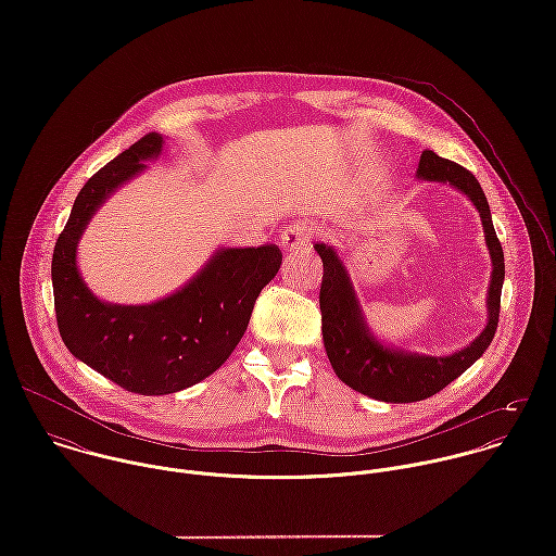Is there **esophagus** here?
I'll return each instance as SVG.
<instances>
[{
    "label": "esophagus",
    "mask_w": 556,
    "mask_h": 556,
    "mask_svg": "<svg viewBox=\"0 0 556 556\" xmlns=\"http://www.w3.org/2000/svg\"><path fill=\"white\" fill-rule=\"evenodd\" d=\"M314 228L299 222V224H290L279 232V247L283 251H299V249H307L312 242Z\"/></svg>",
    "instance_id": "obj_1"
}]
</instances>
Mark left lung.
<instances>
[{
	"mask_svg": "<svg viewBox=\"0 0 556 556\" xmlns=\"http://www.w3.org/2000/svg\"><path fill=\"white\" fill-rule=\"evenodd\" d=\"M416 176L425 182H448L480 211L486 247L493 262V277L486 299L489 324L478 339L448 356H427L399 348H387L367 328L350 275L337 251L326 244H314V251L319 253L324 262L319 305L324 345L332 369L348 387L382 403H416L444 389L486 352L500 324L504 251L493 228L491 208L478 178L433 151H422Z\"/></svg>",
	"mask_w": 556,
	"mask_h": 556,
	"instance_id": "left-lung-1",
	"label": "left lung"
}]
</instances>
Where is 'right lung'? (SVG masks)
<instances>
[{"label": "right lung", "mask_w": 556, "mask_h": 556, "mask_svg": "<svg viewBox=\"0 0 556 556\" xmlns=\"http://www.w3.org/2000/svg\"><path fill=\"white\" fill-rule=\"evenodd\" d=\"M163 136L147 134L78 191L52 255L56 326L65 348L86 365L142 395L187 389L211 376L244 337L262 288L277 275L281 251L219 249L178 292L147 305L97 299L78 275L76 244L99 206L144 161L163 151Z\"/></svg>", "instance_id": "add662e5"}]
</instances>
